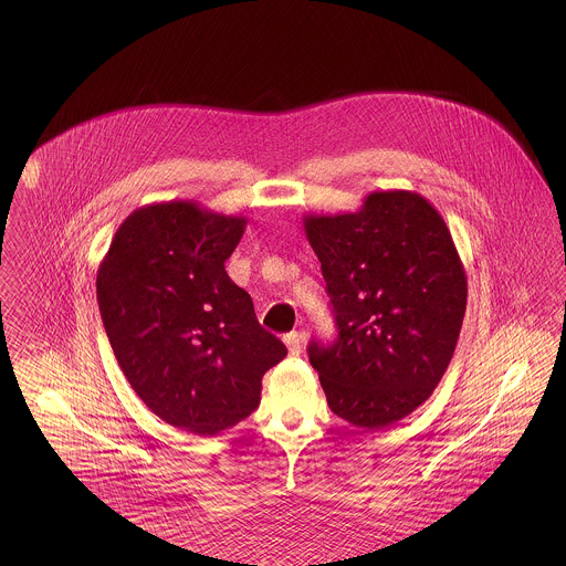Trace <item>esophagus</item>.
Returning a JSON list of instances; mask_svg holds the SVG:
<instances>
[{
    "mask_svg": "<svg viewBox=\"0 0 566 566\" xmlns=\"http://www.w3.org/2000/svg\"><path fill=\"white\" fill-rule=\"evenodd\" d=\"M284 344H286V348H289V354H293L296 356L301 348H303V337L293 331V333H289V335H284Z\"/></svg>",
    "mask_w": 566,
    "mask_h": 566,
    "instance_id": "1",
    "label": "esophagus"
}]
</instances>
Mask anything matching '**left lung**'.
Masks as SVG:
<instances>
[{
  "mask_svg": "<svg viewBox=\"0 0 566 566\" xmlns=\"http://www.w3.org/2000/svg\"><path fill=\"white\" fill-rule=\"evenodd\" d=\"M339 337L310 344L333 413L379 431L424 403L446 374L467 307L457 243L416 190H374L354 212L305 214Z\"/></svg>",
  "mask_w": 566,
  "mask_h": 566,
  "instance_id": "8db88e82",
  "label": "left lung"
}]
</instances>
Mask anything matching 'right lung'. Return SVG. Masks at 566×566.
Segmentation results:
<instances>
[{
	"label": "right lung",
	"instance_id": "1",
	"mask_svg": "<svg viewBox=\"0 0 566 566\" xmlns=\"http://www.w3.org/2000/svg\"><path fill=\"white\" fill-rule=\"evenodd\" d=\"M245 222L197 201L148 203L123 220L97 270L102 321L135 395L203 437L248 418L286 356L224 271Z\"/></svg>",
	"mask_w": 566,
	"mask_h": 566
}]
</instances>
